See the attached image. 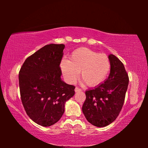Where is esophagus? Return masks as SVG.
<instances>
[{"label":"esophagus","instance_id":"1","mask_svg":"<svg viewBox=\"0 0 148 148\" xmlns=\"http://www.w3.org/2000/svg\"><path fill=\"white\" fill-rule=\"evenodd\" d=\"M75 92H80V91H82V89L79 88L78 87H76L75 89Z\"/></svg>","mask_w":148,"mask_h":148}]
</instances>
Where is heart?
Instances as JSON below:
<instances>
[{
    "label": "heart",
    "instance_id": "heart-1",
    "mask_svg": "<svg viewBox=\"0 0 148 148\" xmlns=\"http://www.w3.org/2000/svg\"><path fill=\"white\" fill-rule=\"evenodd\" d=\"M60 67L64 77L69 84H74L79 77L88 86L100 84L108 75L110 62L108 56L99 54L88 48H79L74 50L70 60L63 59Z\"/></svg>",
    "mask_w": 148,
    "mask_h": 148
}]
</instances>
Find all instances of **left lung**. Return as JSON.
Listing matches in <instances>:
<instances>
[{
    "instance_id": "8db88e82",
    "label": "left lung",
    "mask_w": 148,
    "mask_h": 148,
    "mask_svg": "<svg viewBox=\"0 0 148 148\" xmlns=\"http://www.w3.org/2000/svg\"><path fill=\"white\" fill-rule=\"evenodd\" d=\"M110 72L105 82L86 91L82 111L89 123L98 127H106L119 116L124 104L129 84L128 74L123 62L109 54Z\"/></svg>"
}]
</instances>
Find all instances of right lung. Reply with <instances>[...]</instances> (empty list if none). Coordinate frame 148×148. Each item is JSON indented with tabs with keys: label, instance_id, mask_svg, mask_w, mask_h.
I'll use <instances>...</instances> for the list:
<instances>
[{
	"label": "right lung",
	"instance_id": "right-lung-1",
	"mask_svg": "<svg viewBox=\"0 0 148 148\" xmlns=\"http://www.w3.org/2000/svg\"><path fill=\"white\" fill-rule=\"evenodd\" d=\"M64 44L44 46L26 58L19 73L20 95L26 113L43 127L58 122L75 87L62 81Z\"/></svg>",
	"mask_w": 148,
	"mask_h": 148
}]
</instances>
